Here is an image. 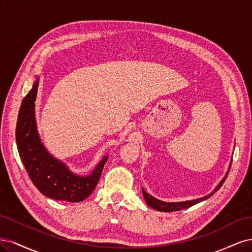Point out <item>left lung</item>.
Instances as JSON below:
<instances>
[{
  "mask_svg": "<svg viewBox=\"0 0 252 252\" xmlns=\"http://www.w3.org/2000/svg\"><path fill=\"white\" fill-rule=\"evenodd\" d=\"M231 162H232V158H231ZM231 162L229 164V167H228V170H227V173L225 174V176L223 177V179L219 182V184L216 186L215 189L209 192L208 194H206V196L204 197H201V198H197V199H193V200H189V201H181V202H165V201H161L155 197H153L152 194L148 193L147 191H145L143 189H142V194H143V198L145 200V202H147V204L152 207L153 209L155 210H158V212H163V213H169V212H177V210H181V209H186L189 208L194 204H198V203L204 201L206 199H208L209 197H212L213 194L218 191L219 189H221V186L223 185L224 181L226 180L227 176H228V173H229V169H230V166H231Z\"/></svg>",
  "mask_w": 252,
  "mask_h": 252,
  "instance_id": "8db88e82",
  "label": "left lung"
}]
</instances>
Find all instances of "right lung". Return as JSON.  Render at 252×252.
<instances>
[{"label":"right lung","mask_w":252,"mask_h":252,"mask_svg":"<svg viewBox=\"0 0 252 252\" xmlns=\"http://www.w3.org/2000/svg\"><path fill=\"white\" fill-rule=\"evenodd\" d=\"M39 77L23 99L15 129V140L21 160L30 180L44 196L60 201L82 202L95 189L109 156L104 155L91 174L79 176L47 150L40 139L36 118L35 99Z\"/></svg>","instance_id":"add662e5"}]
</instances>
